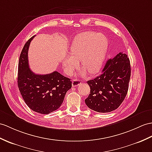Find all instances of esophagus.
Returning <instances> with one entry per match:
<instances>
[{
  "label": "esophagus",
  "instance_id": "1",
  "mask_svg": "<svg viewBox=\"0 0 152 152\" xmlns=\"http://www.w3.org/2000/svg\"><path fill=\"white\" fill-rule=\"evenodd\" d=\"M81 84V81L79 79H73L72 80V86L73 87H75L79 86Z\"/></svg>",
  "mask_w": 152,
  "mask_h": 152
}]
</instances>
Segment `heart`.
Returning a JSON list of instances; mask_svg holds the SVG:
<instances>
[{
	"mask_svg": "<svg viewBox=\"0 0 152 152\" xmlns=\"http://www.w3.org/2000/svg\"><path fill=\"white\" fill-rule=\"evenodd\" d=\"M108 47L106 37L94 31L80 33L74 39L70 47V54L64 59L63 64L67 73H71L81 64L90 74L97 73L104 64Z\"/></svg>",
	"mask_w": 152,
	"mask_h": 152,
	"instance_id": "obj_1",
	"label": "heart"
}]
</instances>
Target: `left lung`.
I'll use <instances>...</instances> for the list:
<instances>
[{"instance_id":"obj_1","label":"left lung","mask_w":152,"mask_h":152,"mask_svg":"<svg viewBox=\"0 0 152 152\" xmlns=\"http://www.w3.org/2000/svg\"><path fill=\"white\" fill-rule=\"evenodd\" d=\"M131 66L127 55L121 52L106 62L101 75L88 80L90 94L85 103L99 113L116 110L123 102L128 90Z\"/></svg>"}]
</instances>
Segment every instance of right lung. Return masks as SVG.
I'll return each mask as SVG.
<instances>
[{"label":"right lung","mask_w":152,"mask_h":152,"mask_svg":"<svg viewBox=\"0 0 152 152\" xmlns=\"http://www.w3.org/2000/svg\"><path fill=\"white\" fill-rule=\"evenodd\" d=\"M33 36L23 48L18 66L17 84L20 94L29 108L41 114L57 110L72 88V81L58 72L46 75L33 73L29 67L28 52Z\"/></svg>","instance_id":"obj_1"}]
</instances>
